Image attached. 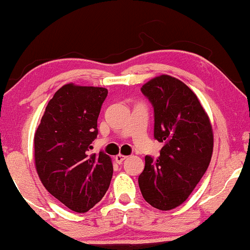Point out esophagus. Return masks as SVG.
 Instances as JSON below:
<instances>
[{"label":"esophagus","instance_id":"obj_1","mask_svg":"<svg viewBox=\"0 0 250 250\" xmlns=\"http://www.w3.org/2000/svg\"><path fill=\"white\" fill-rule=\"evenodd\" d=\"M126 155H123V154H118V155H116V157H114V160L117 161V163L118 164H122L123 161H124L125 159H126Z\"/></svg>","mask_w":250,"mask_h":250}]
</instances>
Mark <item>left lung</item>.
<instances>
[{"mask_svg": "<svg viewBox=\"0 0 250 250\" xmlns=\"http://www.w3.org/2000/svg\"><path fill=\"white\" fill-rule=\"evenodd\" d=\"M142 92L154 110V138L165 145L157 159L146 155L138 183L151 206L169 210L186 201L207 171L212 125L195 93L177 78L161 75Z\"/></svg>", "mask_w": 250, "mask_h": 250, "instance_id": "8db88e82", "label": "left lung"}]
</instances>
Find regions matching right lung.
Segmentation results:
<instances>
[{
  "mask_svg": "<svg viewBox=\"0 0 250 250\" xmlns=\"http://www.w3.org/2000/svg\"><path fill=\"white\" fill-rule=\"evenodd\" d=\"M104 87L63 85L45 107L34 138L35 165L46 190L67 208L85 213L102 200L113 174L111 158L90 154Z\"/></svg>",
  "mask_w": 250,
  "mask_h": 250,
  "instance_id": "1",
  "label": "right lung"
}]
</instances>
